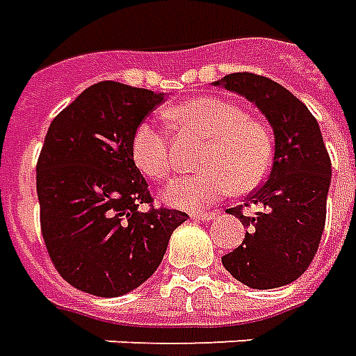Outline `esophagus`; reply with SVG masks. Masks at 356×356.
I'll use <instances>...</instances> for the list:
<instances>
[{
  "instance_id": "1",
  "label": "esophagus",
  "mask_w": 356,
  "mask_h": 356,
  "mask_svg": "<svg viewBox=\"0 0 356 356\" xmlns=\"http://www.w3.org/2000/svg\"><path fill=\"white\" fill-rule=\"evenodd\" d=\"M192 218L194 220H213L215 213H192Z\"/></svg>"
}]
</instances>
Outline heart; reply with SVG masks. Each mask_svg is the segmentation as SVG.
Returning <instances> with one entry per match:
<instances>
[{"label": "heart", "instance_id": "obj_1", "mask_svg": "<svg viewBox=\"0 0 356 356\" xmlns=\"http://www.w3.org/2000/svg\"><path fill=\"white\" fill-rule=\"evenodd\" d=\"M183 130L207 139L200 156V173L171 181L164 191L168 204L183 209H202L238 188L251 192L264 183L273 162V138L259 118L247 117L236 102L204 96L186 99L165 111ZM131 158L147 177H170L173 171L171 141L162 128L145 120L131 136Z\"/></svg>", "mask_w": 356, "mask_h": 356}]
</instances>
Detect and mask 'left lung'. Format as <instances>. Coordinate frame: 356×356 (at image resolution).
Returning <instances> with one entry per match:
<instances>
[{"label": "left lung", "mask_w": 356, "mask_h": 356, "mask_svg": "<svg viewBox=\"0 0 356 356\" xmlns=\"http://www.w3.org/2000/svg\"><path fill=\"white\" fill-rule=\"evenodd\" d=\"M215 84L257 104L270 120L275 151L266 183L230 207L247 228L222 266L251 289H277L302 275L317 254L326 220L332 164L317 118L285 86L254 73H230ZM245 207H254L252 216Z\"/></svg>", "instance_id": "1"}]
</instances>
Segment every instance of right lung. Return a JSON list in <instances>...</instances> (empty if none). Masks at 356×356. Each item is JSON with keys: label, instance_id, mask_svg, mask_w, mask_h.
<instances>
[{"label": "right lung", "instance_id": "obj_1", "mask_svg": "<svg viewBox=\"0 0 356 356\" xmlns=\"http://www.w3.org/2000/svg\"><path fill=\"white\" fill-rule=\"evenodd\" d=\"M162 102L164 94L102 81L49 126L35 168L41 234L58 273L79 291L113 298L138 289L188 218L152 207L131 158L134 130Z\"/></svg>", "mask_w": 356, "mask_h": 356}]
</instances>
